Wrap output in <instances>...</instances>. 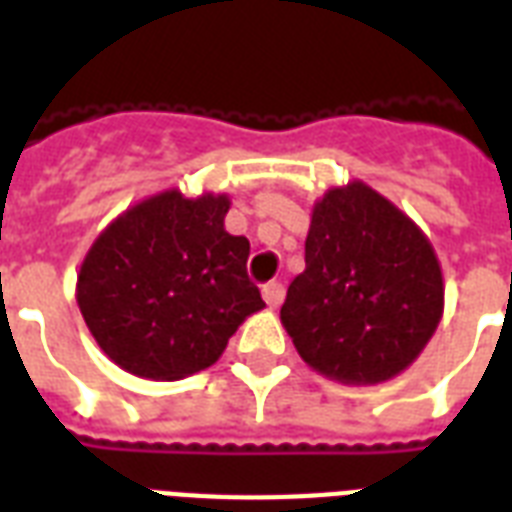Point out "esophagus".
<instances>
[{"mask_svg": "<svg viewBox=\"0 0 512 512\" xmlns=\"http://www.w3.org/2000/svg\"><path fill=\"white\" fill-rule=\"evenodd\" d=\"M284 295H287V289H284L281 281H271V284H265L263 287L265 303L271 305V308H279V305L284 303Z\"/></svg>", "mask_w": 512, "mask_h": 512, "instance_id": "esophagus-1", "label": "esophagus"}]
</instances>
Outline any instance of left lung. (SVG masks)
<instances>
[{"mask_svg": "<svg viewBox=\"0 0 512 512\" xmlns=\"http://www.w3.org/2000/svg\"><path fill=\"white\" fill-rule=\"evenodd\" d=\"M441 316L444 276L420 225L361 180L329 188L313 204L305 271L281 305L305 364L345 385L393 380Z\"/></svg>", "mask_w": 512, "mask_h": 512, "instance_id": "left-lung-1", "label": "left lung"}]
</instances>
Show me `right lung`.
<instances>
[{"instance_id": "obj_1", "label": "right lung", "mask_w": 512, "mask_h": 512, "mask_svg": "<svg viewBox=\"0 0 512 512\" xmlns=\"http://www.w3.org/2000/svg\"><path fill=\"white\" fill-rule=\"evenodd\" d=\"M228 209V193L185 199L170 188L124 209L92 241L76 303L124 372L146 380L201 372L265 308L247 276L249 241L225 231Z\"/></svg>"}]
</instances>
